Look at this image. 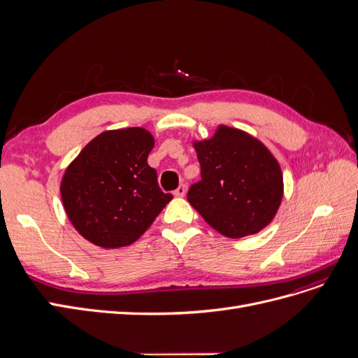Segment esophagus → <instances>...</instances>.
Returning <instances> with one entry per match:
<instances>
[{"label":"esophagus","mask_w":358,"mask_h":358,"mask_svg":"<svg viewBox=\"0 0 358 358\" xmlns=\"http://www.w3.org/2000/svg\"><path fill=\"white\" fill-rule=\"evenodd\" d=\"M185 192H187V187H185V185H179V187L175 189V196H176V197H183V196H185Z\"/></svg>","instance_id":"obj_1"}]
</instances>
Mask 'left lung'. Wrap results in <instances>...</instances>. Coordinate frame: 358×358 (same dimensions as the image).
<instances>
[{
    "label": "left lung",
    "instance_id": "1",
    "mask_svg": "<svg viewBox=\"0 0 358 358\" xmlns=\"http://www.w3.org/2000/svg\"><path fill=\"white\" fill-rule=\"evenodd\" d=\"M201 179L187 199L218 233L239 239L273 220L282 200V171L270 150L241 129L221 125L209 140L194 143Z\"/></svg>",
    "mask_w": 358,
    "mask_h": 358
}]
</instances>
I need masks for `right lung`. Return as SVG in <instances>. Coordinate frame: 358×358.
Instances as JSON below:
<instances>
[{
	"label": "right lung",
	"mask_w": 358,
	"mask_h": 358,
	"mask_svg": "<svg viewBox=\"0 0 358 358\" xmlns=\"http://www.w3.org/2000/svg\"><path fill=\"white\" fill-rule=\"evenodd\" d=\"M152 148L154 137L143 128L104 131L69 166L61 197L86 241L107 249L131 245L173 199L148 164Z\"/></svg>",
	"instance_id": "add662e5"
}]
</instances>
